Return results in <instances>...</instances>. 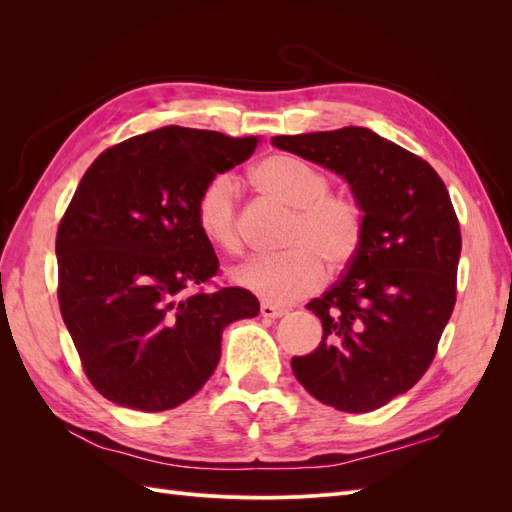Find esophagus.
<instances>
[{"label":"esophagus","mask_w":512,"mask_h":512,"mask_svg":"<svg viewBox=\"0 0 512 512\" xmlns=\"http://www.w3.org/2000/svg\"><path fill=\"white\" fill-rule=\"evenodd\" d=\"M260 314L265 318H282L284 314H288L286 307L280 305H273V303H262L260 305Z\"/></svg>","instance_id":"obj_1"}]
</instances>
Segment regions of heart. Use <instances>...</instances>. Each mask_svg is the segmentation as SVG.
I'll return each mask as SVG.
<instances>
[{
    "label": "heart",
    "instance_id": "heart-1",
    "mask_svg": "<svg viewBox=\"0 0 512 512\" xmlns=\"http://www.w3.org/2000/svg\"><path fill=\"white\" fill-rule=\"evenodd\" d=\"M256 188L292 211L286 252L256 256L235 269V282L271 303H290L314 292L324 265L342 271L359 256L365 241V209L346 192H329L331 177L290 153H275L252 168ZM200 232L226 254L241 252L237 226V181L218 173L205 181L194 205Z\"/></svg>",
    "mask_w": 512,
    "mask_h": 512
}]
</instances>
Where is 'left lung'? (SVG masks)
I'll list each match as a JSON object with an SVG mask.
<instances>
[{
    "label": "left lung",
    "mask_w": 512,
    "mask_h": 512,
    "mask_svg": "<svg viewBox=\"0 0 512 512\" xmlns=\"http://www.w3.org/2000/svg\"><path fill=\"white\" fill-rule=\"evenodd\" d=\"M271 143L342 175L365 209L359 256L307 303L322 342L290 365L322 404L371 412L423 378L453 314L461 230L451 196L423 158L367 128Z\"/></svg>",
    "instance_id": "obj_1"
}]
</instances>
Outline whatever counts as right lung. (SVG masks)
<instances>
[{
	"mask_svg": "<svg viewBox=\"0 0 512 512\" xmlns=\"http://www.w3.org/2000/svg\"><path fill=\"white\" fill-rule=\"evenodd\" d=\"M256 136L168 126L108 147L57 228V299L89 382L113 404L177 408L211 378L250 290H205L220 262L194 215L205 181L245 162Z\"/></svg>",
	"mask_w": 512,
	"mask_h": 512,
	"instance_id": "1",
	"label": "right lung"
}]
</instances>
